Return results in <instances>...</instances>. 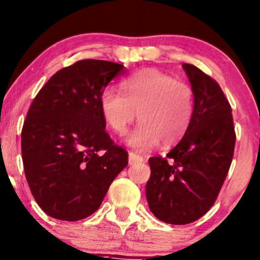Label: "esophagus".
I'll use <instances>...</instances> for the list:
<instances>
[{"mask_svg": "<svg viewBox=\"0 0 260 260\" xmlns=\"http://www.w3.org/2000/svg\"><path fill=\"white\" fill-rule=\"evenodd\" d=\"M129 164H136V162H139V161H143V156L139 155V154H137L135 152H129Z\"/></svg>", "mask_w": 260, "mask_h": 260, "instance_id": "obj_1", "label": "esophagus"}]
</instances>
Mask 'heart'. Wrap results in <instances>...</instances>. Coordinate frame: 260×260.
<instances>
[{
	"mask_svg": "<svg viewBox=\"0 0 260 260\" xmlns=\"http://www.w3.org/2000/svg\"><path fill=\"white\" fill-rule=\"evenodd\" d=\"M122 92L106 88L100 105L106 123L116 135L127 132L138 112V127L128 143L149 149L161 141L169 145L189 129L195 112V93L189 84L155 69H144L124 79Z\"/></svg>",
	"mask_w": 260,
	"mask_h": 260,
	"instance_id": "1",
	"label": "heart"
}]
</instances>
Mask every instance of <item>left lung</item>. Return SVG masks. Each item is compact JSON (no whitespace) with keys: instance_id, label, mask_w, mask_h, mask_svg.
Masks as SVG:
<instances>
[{"instance_id":"left-lung-1","label":"left lung","mask_w":260,"mask_h":260,"mask_svg":"<svg viewBox=\"0 0 260 260\" xmlns=\"http://www.w3.org/2000/svg\"><path fill=\"white\" fill-rule=\"evenodd\" d=\"M182 67L195 93L192 121L167 156L149 158L145 186L153 215L170 224L195 222L212 207L236 144L232 108L218 82L195 65Z\"/></svg>"}]
</instances>
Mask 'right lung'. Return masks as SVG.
<instances>
[{"label": "right lung", "mask_w": 260, "mask_h": 260, "mask_svg": "<svg viewBox=\"0 0 260 260\" xmlns=\"http://www.w3.org/2000/svg\"><path fill=\"white\" fill-rule=\"evenodd\" d=\"M123 65L86 59L56 71L34 98L22 128L25 179L50 217L79 221L101 206L128 165V153L106 132L101 112L108 82Z\"/></svg>", "instance_id": "obj_1"}]
</instances>
